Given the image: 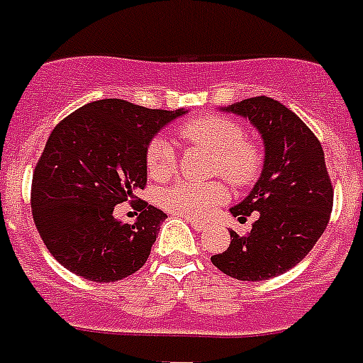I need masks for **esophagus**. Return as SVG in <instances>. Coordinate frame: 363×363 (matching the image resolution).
<instances>
[{
    "label": "esophagus",
    "mask_w": 363,
    "mask_h": 363,
    "mask_svg": "<svg viewBox=\"0 0 363 363\" xmlns=\"http://www.w3.org/2000/svg\"><path fill=\"white\" fill-rule=\"evenodd\" d=\"M185 221L189 223L191 227L195 228V230H199V232H202V230H206V228H208V225H206V223H202V221H196V219H193V217H184Z\"/></svg>",
    "instance_id": "esophagus-1"
}]
</instances>
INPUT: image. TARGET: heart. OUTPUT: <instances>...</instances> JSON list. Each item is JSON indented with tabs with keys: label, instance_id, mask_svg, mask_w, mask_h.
<instances>
[{
	"label": "heart",
	"instance_id": "obj_1",
	"mask_svg": "<svg viewBox=\"0 0 363 363\" xmlns=\"http://www.w3.org/2000/svg\"><path fill=\"white\" fill-rule=\"evenodd\" d=\"M179 135L196 146L206 147L217 157L213 172L230 182L232 185H245L259 174L260 155L251 142L245 140V133L236 121L208 116L191 120L179 127ZM147 174L153 179H164L174 172L176 155L172 144L164 138H153L146 152ZM225 200L221 184H199L182 179L161 193V204L172 213L184 217H206Z\"/></svg>",
	"mask_w": 363,
	"mask_h": 363
}]
</instances>
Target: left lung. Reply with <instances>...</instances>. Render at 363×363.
<instances>
[{
  "mask_svg": "<svg viewBox=\"0 0 363 363\" xmlns=\"http://www.w3.org/2000/svg\"><path fill=\"white\" fill-rule=\"evenodd\" d=\"M219 110L259 131L264 163L253 189L230 208L240 221L253 211L259 219L245 236L230 228V245L211 262L234 279H269L306 259L330 221L333 189L323 146L292 110L266 95Z\"/></svg>",
  "mask_w": 363,
  "mask_h": 363,
  "instance_id": "1",
  "label": "left lung"
}]
</instances>
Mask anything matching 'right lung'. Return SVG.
<instances>
[{
  "mask_svg": "<svg viewBox=\"0 0 363 363\" xmlns=\"http://www.w3.org/2000/svg\"><path fill=\"white\" fill-rule=\"evenodd\" d=\"M187 112L101 99L50 133L33 172L31 211L45 245L69 272L110 283L146 264L167 216L140 202V216L127 225L114 208L144 189L150 142Z\"/></svg>",
  "mask_w": 363,
  "mask_h": 363,
  "instance_id": "obj_1",
  "label": "right lung"
}]
</instances>
